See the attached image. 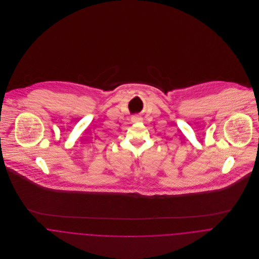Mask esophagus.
<instances>
[{
    "instance_id": "esophagus-1",
    "label": "esophagus",
    "mask_w": 259,
    "mask_h": 259,
    "mask_svg": "<svg viewBox=\"0 0 259 259\" xmlns=\"http://www.w3.org/2000/svg\"><path fill=\"white\" fill-rule=\"evenodd\" d=\"M132 121H133L134 123H139V122H142V121H143V118H142L141 116H134V117L132 118Z\"/></svg>"
}]
</instances>
